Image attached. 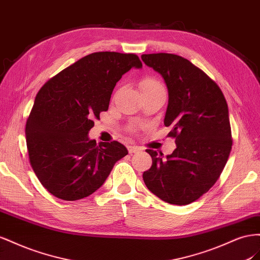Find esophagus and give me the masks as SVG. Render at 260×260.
<instances>
[{
  "instance_id": "34e87169",
  "label": "esophagus",
  "mask_w": 260,
  "mask_h": 260,
  "mask_svg": "<svg viewBox=\"0 0 260 260\" xmlns=\"http://www.w3.org/2000/svg\"><path fill=\"white\" fill-rule=\"evenodd\" d=\"M127 150H128L129 153H135V152L140 151L142 149H140V148L137 147V146H128L127 147Z\"/></svg>"
}]
</instances>
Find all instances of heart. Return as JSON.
<instances>
[{"instance_id":"1","label":"heart","mask_w":260,"mask_h":260,"mask_svg":"<svg viewBox=\"0 0 260 260\" xmlns=\"http://www.w3.org/2000/svg\"><path fill=\"white\" fill-rule=\"evenodd\" d=\"M140 88L142 91H165V87L160 83L158 79L152 77H145L142 81H140ZM137 126L134 125L131 127V131H135Z\"/></svg>"}]
</instances>
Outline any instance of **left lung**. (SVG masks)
Listing matches in <instances>:
<instances>
[{
	"label": "left lung",
	"mask_w": 260,
	"mask_h": 260,
	"mask_svg": "<svg viewBox=\"0 0 260 260\" xmlns=\"http://www.w3.org/2000/svg\"><path fill=\"white\" fill-rule=\"evenodd\" d=\"M146 65L161 74L169 90L165 125L172 129L176 149H147L152 166L143 179L163 202L183 206L195 202L220 177L232 148L228 103L220 87L186 58L171 53L143 54Z\"/></svg>",
	"instance_id": "left-lung-1"
}]
</instances>
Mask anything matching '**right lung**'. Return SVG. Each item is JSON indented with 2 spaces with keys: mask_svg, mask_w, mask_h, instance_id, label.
Returning a JSON list of instances; mask_svg holds the SVG:
<instances>
[{
  "mask_svg": "<svg viewBox=\"0 0 260 260\" xmlns=\"http://www.w3.org/2000/svg\"><path fill=\"white\" fill-rule=\"evenodd\" d=\"M142 66L136 54L95 52L41 87L27 118L26 143L34 172L52 195L63 200L91 195L128 153L116 140L97 144L88 133L93 118L108 111L117 81Z\"/></svg>",
  "mask_w": 260,
  "mask_h": 260,
  "instance_id": "obj_1",
  "label": "right lung"
}]
</instances>
